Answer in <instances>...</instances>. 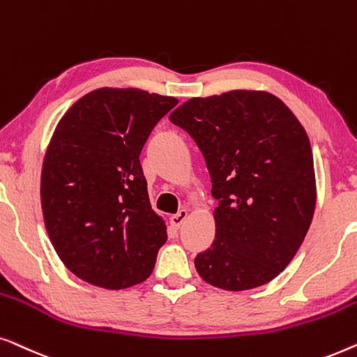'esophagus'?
<instances>
[{
    "instance_id": "esophagus-1",
    "label": "esophagus",
    "mask_w": 357,
    "mask_h": 357,
    "mask_svg": "<svg viewBox=\"0 0 357 357\" xmlns=\"http://www.w3.org/2000/svg\"><path fill=\"white\" fill-rule=\"evenodd\" d=\"M188 217H189V210L181 208L176 215H173V217H172V225L174 228H179L181 225L185 222V218H188Z\"/></svg>"
}]
</instances>
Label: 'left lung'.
Returning <instances> with one entry per match:
<instances>
[{"instance_id": "8db88e82", "label": "left lung", "mask_w": 357, "mask_h": 357, "mask_svg": "<svg viewBox=\"0 0 357 357\" xmlns=\"http://www.w3.org/2000/svg\"><path fill=\"white\" fill-rule=\"evenodd\" d=\"M207 163L215 241L195 268L227 291L262 286L283 272L312 222L317 188L307 132L265 90L194 97L169 114Z\"/></svg>"}]
</instances>
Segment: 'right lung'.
<instances>
[{
    "instance_id": "obj_1",
    "label": "right lung",
    "mask_w": 357,
    "mask_h": 357,
    "mask_svg": "<svg viewBox=\"0 0 357 357\" xmlns=\"http://www.w3.org/2000/svg\"><path fill=\"white\" fill-rule=\"evenodd\" d=\"M178 100L102 87L59 119L42 167L40 199L54 250L80 280L124 289L152 273L167 241L139 155Z\"/></svg>"
}]
</instances>
